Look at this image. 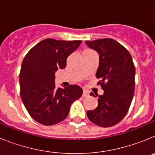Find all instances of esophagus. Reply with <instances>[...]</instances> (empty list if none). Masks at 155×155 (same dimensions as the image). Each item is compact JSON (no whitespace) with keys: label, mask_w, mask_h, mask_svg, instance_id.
Masks as SVG:
<instances>
[{"label":"esophagus","mask_w":155,"mask_h":155,"mask_svg":"<svg viewBox=\"0 0 155 155\" xmlns=\"http://www.w3.org/2000/svg\"><path fill=\"white\" fill-rule=\"evenodd\" d=\"M82 96H83V97H88V96H89V93L87 92V91H85V90H84V91H83V94H82Z\"/></svg>","instance_id":"obj_1"}]
</instances>
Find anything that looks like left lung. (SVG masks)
<instances>
[{"mask_svg": "<svg viewBox=\"0 0 155 155\" xmlns=\"http://www.w3.org/2000/svg\"><path fill=\"white\" fill-rule=\"evenodd\" d=\"M85 42L99 55L97 84L104 90L98 96L96 109L87 112V118L99 127H113L125 117L134 97L135 67L132 57L124 46L110 38Z\"/></svg>", "mask_w": 155, "mask_h": 155, "instance_id": "left-lung-1", "label": "left lung"}]
</instances>
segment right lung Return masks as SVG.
<instances>
[{"mask_svg": "<svg viewBox=\"0 0 155 155\" xmlns=\"http://www.w3.org/2000/svg\"><path fill=\"white\" fill-rule=\"evenodd\" d=\"M82 41L46 39L28 52L19 74L21 98L31 118L45 126L63 121L70 107L82 95L76 84L61 88L55 84V72L64 69L70 54Z\"/></svg>", "mask_w": 155, "mask_h": 155, "instance_id": "right-lung-1", "label": "right lung"}]
</instances>
